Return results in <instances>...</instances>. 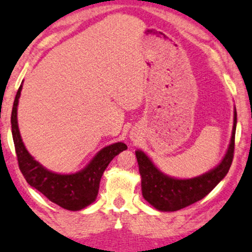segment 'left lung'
<instances>
[{"instance_id":"8db88e82","label":"left lung","mask_w":252,"mask_h":252,"mask_svg":"<svg viewBox=\"0 0 252 252\" xmlns=\"http://www.w3.org/2000/svg\"><path fill=\"white\" fill-rule=\"evenodd\" d=\"M236 126L237 110L235 107L232 135L226 155L217 167L198 177L189 179L170 177L161 173L143 151H136L145 200L159 211H176L195 204L208 195L224 178L230 168L235 151Z\"/></svg>"}]
</instances>
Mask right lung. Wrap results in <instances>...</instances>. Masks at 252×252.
<instances>
[{"label": "right lung", "mask_w": 252, "mask_h": 252, "mask_svg": "<svg viewBox=\"0 0 252 252\" xmlns=\"http://www.w3.org/2000/svg\"><path fill=\"white\" fill-rule=\"evenodd\" d=\"M22 84L13 104L11 124L12 135L20 170L30 186L43 193L47 199L67 210L77 211L94 202L99 189V182L106 167L115 156L127 149L124 143L106 146L96 154L85 168L75 174H56L47 170L31 156L22 140L17 125V105Z\"/></svg>", "instance_id": "obj_1"}]
</instances>
